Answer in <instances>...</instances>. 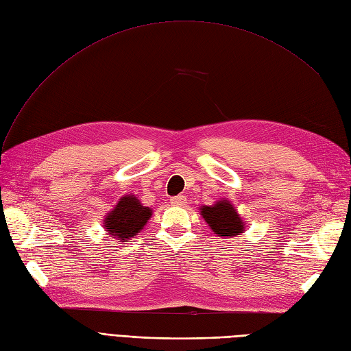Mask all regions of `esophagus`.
<instances>
[{"instance_id": "34e87169", "label": "esophagus", "mask_w": 351, "mask_h": 351, "mask_svg": "<svg viewBox=\"0 0 351 351\" xmlns=\"http://www.w3.org/2000/svg\"><path fill=\"white\" fill-rule=\"evenodd\" d=\"M186 197L183 195H178V196H174L171 197V204L176 205V206H184L186 205Z\"/></svg>"}]
</instances>
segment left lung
<instances>
[{
    "instance_id": "8db88e82",
    "label": "left lung",
    "mask_w": 351,
    "mask_h": 351,
    "mask_svg": "<svg viewBox=\"0 0 351 351\" xmlns=\"http://www.w3.org/2000/svg\"><path fill=\"white\" fill-rule=\"evenodd\" d=\"M202 218L205 219L214 234L224 239L240 237L241 232L246 231V224L243 218L231 204V200L222 197L214 205H204L199 208Z\"/></svg>"
}]
</instances>
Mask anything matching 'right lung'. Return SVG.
I'll return each mask as SVG.
<instances>
[{
    "label": "right lung",
    "mask_w": 351,
    "mask_h": 351,
    "mask_svg": "<svg viewBox=\"0 0 351 351\" xmlns=\"http://www.w3.org/2000/svg\"><path fill=\"white\" fill-rule=\"evenodd\" d=\"M152 217V209L143 206L134 195L121 196L104 218V230L108 237L125 241L141 232Z\"/></svg>",
    "instance_id": "obj_1"
}]
</instances>
